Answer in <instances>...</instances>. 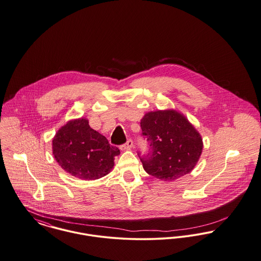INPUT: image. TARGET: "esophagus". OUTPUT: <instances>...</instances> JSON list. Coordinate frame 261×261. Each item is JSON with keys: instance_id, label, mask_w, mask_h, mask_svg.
<instances>
[{"instance_id": "1", "label": "esophagus", "mask_w": 261, "mask_h": 261, "mask_svg": "<svg viewBox=\"0 0 261 261\" xmlns=\"http://www.w3.org/2000/svg\"><path fill=\"white\" fill-rule=\"evenodd\" d=\"M132 147H133V141L131 139H129V140H127V142L124 145L120 147V149L122 151H125V150H130Z\"/></svg>"}]
</instances>
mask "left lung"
I'll return each instance as SVG.
<instances>
[{
	"instance_id": "1",
	"label": "left lung",
	"mask_w": 261,
	"mask_h": 261,
	"mask_svg": "<svg viewBox=\"0 0 261 261\" xmlns=\"http://www.w3.org/2000/svg\"><path fill=\"white\" fill-rule=\"evenodd\" d=\"M142 135L149 143V153L141 155L147 173L164 181H172L189 173L203 149L198 131L176 110H156L141 120Z\"/></svg>"
}]
</instances>
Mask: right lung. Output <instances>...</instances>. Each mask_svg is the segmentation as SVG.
<instances>
[{"mask_svg": "<svg viewBox=\"0 0 261 261\" xmlns=\"http://www.w3.org/2000/svg\"><path fill=\"white\" fill-rule=\"evenodd\" d=\"M56 162L65 171L84 180L98 179L114 166L120 151L89 125L86 118L70 120L52 140Z\"/></svg>", "mask_w": 261, "mask_h": 261, "instance_id": "1", "label": "right lung"}]
</instances>
